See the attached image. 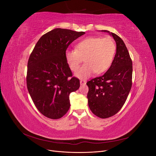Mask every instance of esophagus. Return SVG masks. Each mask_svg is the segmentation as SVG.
Returning a JSON list of instances; mask_svg holds the SVG:
<instances>
[{
    "mask_svg": "<svg viewBox=\"0 0 156 156\" xmlns=\"http://www.w3.org/2000/svg\"><path fill=\"white\" fill-rule=\"evenodd\" d=\"M86 83H87V81H85V80H81V81H80V84H85Z\"/></svg>",
    "mask_w": 156,
    "mask_h": 156,
    "instance_id": "1",
    "label": "esophagus"
}]
</instances>
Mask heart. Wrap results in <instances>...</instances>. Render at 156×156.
Masks as SVG:
<instances>
[{
  "label": "heart",
  "mask_w": 156,
  "mask_h": 156,
  "mask_svg": "<svg viewBox=\"0 0 156 156\" xmlns=\"http://www.w3.org/2000/svg\"><path fill=\"white\" fill-rule=\"evenodd\" d=\"M116 50V44L110 37H88L77 42L75 50L66 51L65 58L70 69L75 72L84 58L86 63L75 75L85 79L94 72L101 74L107 71L114 60Z\"/></svg>",
  "instance_id": "obj_1"
}]
</instances>
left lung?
Here are the masks:
<instances>
[{
    "instance_id": "obj_1",
    "label": "left lung",
    "mask_w": 156,
    "mask_h": 156,
    "mask_svg": "<svg viewBox=\"0 0 156 156\" xmlns=\"http://www.w3.org/2000/svg\"><path fill=\"white\" fill-rule=\"evenodd\" d=\"M107 32L116 44V53L111 67L102 76L87 83L90 109L96 116L107 119L114 116L123 107L132 86L133 66L128 50L120 37Z\"/></svg>"
}]
</instances>
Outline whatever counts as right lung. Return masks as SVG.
I'll return each instance as SVG.
<instances>
[{
  "label": "right lung",
  "mask_w": 156,
  "mask_h": 156,
  "mask_svg": "<svg viewBox=\"0 0 156 156\" xmlns=\"http://www.w3.org/2000/svg\"><path fill=\"white\" fill-rule=\"evenodd\" d=\"M85 34L55 29L42 36L27 64V86L37 109L51 119L62 117L70 107L69 94L80 87L66 63L65 52L79 37Z\"/></svg>",
  "instance_id": "right-lung-1"
}]
</instances>
